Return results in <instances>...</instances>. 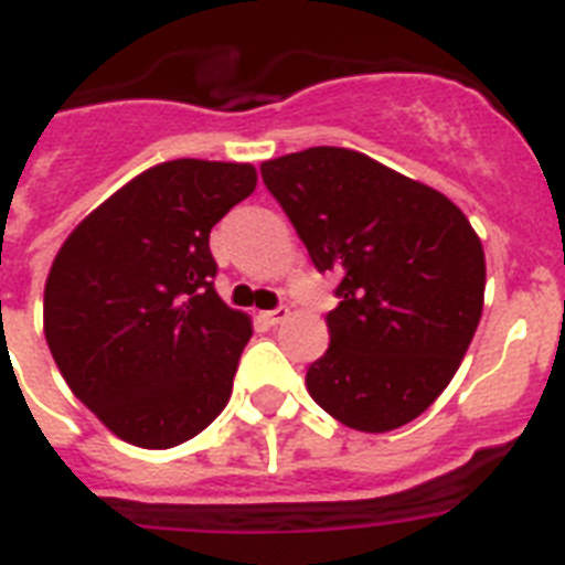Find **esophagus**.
<instances>
[{
  "instance_id": "obj_1",
  "label": "esophagus",
  "mask_w": 565,
  "mask_h": 565,
  "mask_svg": "<svg viewBox=\"0 0 565 565\" xmlns=\"http://www.w3.org/2000/svg\"><path fill=\"white\" fill-rule=\"evenodd\" d=\"M288 317H291V311H288L286 306H279V308H274V311L263 313V319H266L268 326H279V322H286Z\"/></svg>"
}]
</instances>
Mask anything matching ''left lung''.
I'll use <instances>...</instances> for the list:
<instances>
[{
	"instance_id": "obj_1",
	"label": "left lung",
	"mask_w": 565,
	"mask_h": 565,
	"mask_svg": "<svg viewBox=\"0 0 565 565\" xmlns=\"http://www.w3.org/2000/svg\"><path fill=\"white\" fill-rule=\"evenodd\" d=\"M259 172L317 271L342 277L326 317L331 344L306 373L311 398L362 433L422 416L481 322L476 228L450 198L353 149L311 147Z\"/></svg>"
}]
</instances>
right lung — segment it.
<instances>
[{"label":"right lung","instance_id":"1","mask_svg":"<svg viewBox=\"0 0 565 565\" xmlns=\"http://www.w3.org/2000/svg\"><path fill=\"white\" fill-rule=\"evenodd\" d=\"M254 186L252 163H158L89 212L53 259L50 353L78 402L135 447L189 441L232 396L252 319L214 291L209 232Z\"/></svg>","mask_w":565,"mask_h":565}]
</instances>
